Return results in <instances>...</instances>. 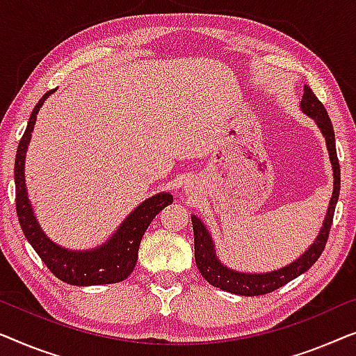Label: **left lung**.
<instances>
[{"label":"left lung","mask_w":356,"mask_h":356,"mask_svg":"<svg viewBox=\"0 0 356 356\" xmlns=\"http://www.w3.org/2000/svg\"><path fill=\"white\" fill-rule=\"evenodd\" d=\"M300 109L308 118H312L316 122L318 129L321 130L323 137L326 138V147L329 152L330 166H332V176H334V190L332 197H330L326 218H324L323 227L319 234L314 238V242L309 245L307 252L292 261L287 266L274 269L269 273H242L237 269H232L224 264L219 259L216 248H214V242L209 230L204 226L202 219L192 214V224H193V238H195V261H197L198 271L202 276L208 280L214 287L226 290V292L243 295V297H253V295H264L274 290L282 287L290 280L298 277L300 274L307 273L318 258L321 257L324 247H326L329 230L332 226V218L335 211V204L339 200V190H340V168L337 152H335V135L332 122L327 116L326 108L323 103L316 98L313 90L305 85L303 87V97L300 102Z\"/></svg>","instance_id":"obj_1"}]
</instances>
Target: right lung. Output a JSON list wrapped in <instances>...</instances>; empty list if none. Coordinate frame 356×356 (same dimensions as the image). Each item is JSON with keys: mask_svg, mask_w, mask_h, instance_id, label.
Returning <instances> with one entry per match:
<instances>
[{"mask_svg": "<svg viewBox=\"0 0 356 356\" xmlns=\"http://www.w3.org/2000/svg\"><path fill=\"white\" fill-rule=\"evenodd\" d=\"M53 92L54 90H49L44 93L33 108L26 132L17 147L14 182H16V209L22 232L49 271L63 282L82 285V287L122 282L130 276L137 264L138 247L145 230L161 209L172 203V195L159 192L145 200L124 219L106 242L95 248L69 250L53 242L40 227L26 185V153L32 138L35 121L40 108Z\"/></svg>", "mask_w": 356, "mask_h": 356, "instance_id": "1", "label": "right lung"}]
</instances>
